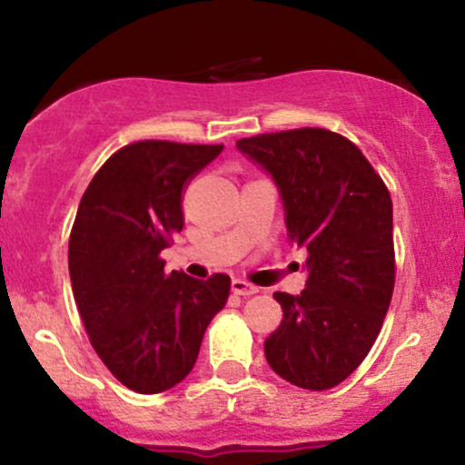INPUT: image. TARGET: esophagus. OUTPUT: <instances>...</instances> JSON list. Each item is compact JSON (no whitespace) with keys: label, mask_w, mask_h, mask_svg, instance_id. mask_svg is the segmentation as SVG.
Segmentation results:
<instances>
[{"label":"esophagus","mask_w":465,"mask_h":465,"mask_svg":"<svg viewBox=\"0 0 465 465\" xmlns=\"http://www.w3.org/2000/svg\"><path fill=\"white\" fill-rule=\"evenodd\" d=\"M232 292H233V295L249 297V295H255V292H258V286L249 284V282H244V280H240V277H236V280H232Z\"/></svg>","instance_id":"1"}]
</instances>
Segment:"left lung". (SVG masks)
Here are the masks:
<instances>
[{
    "instance_id": "left-lung-1",
    "label": "left lung",
    "mask_w": 465,
    "mask_h": 465,
    "mask_svg": "<svg viewBox=\"0 0 465 465\" xmlns=\"http://www.w3.org/2000/svg\"><path fill=\"white\" fill-rule=\"evenodd\" d=\"M236 146L275 179L288 238L308 251L306 291L273 295L284 317L264 341V356L291 385L332 389L371 350L391 303V196L361 148L339 133L306 126L242 137Z\"/></svg>"
}]
</instances>
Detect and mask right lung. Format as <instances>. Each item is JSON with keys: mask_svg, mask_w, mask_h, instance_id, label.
<instances>
[{"mask_svg": "<svg viewBox=\"0 0 465 465\" xmlns=\"http://www.w3.org/2000/svg\"><path fill=\"white\" fill-rule=\"evenodd\" d=\"M223 143L142 140L111 154L80 199L69 277L95 354L137 393H162L194 367L232 280L165 273L162 251L183 229L185 185Z\"/></svg>", "mask_w": 465, "mask_h": 465, "instance_id": "right-lung-1", "label": "right lung"}]
</instances>
